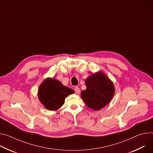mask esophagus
Returning <instances> with one entry per match:
<instances>
[{"instance_id":"34e87169","label":"esophagus","mask_w":153,"mask_h":153,"mask_svg":"<svg viewBox=\"0 0 153 153\" xmlns=\"http://www.w3.org/2000/svg\"><path fill=\"white\" fill-rule=\"evenodd\" d=\"M75 92H76V94H79L80 92V90L79 87H77V86L76 87V88H75Z\"/></svg>"}]
</instances>
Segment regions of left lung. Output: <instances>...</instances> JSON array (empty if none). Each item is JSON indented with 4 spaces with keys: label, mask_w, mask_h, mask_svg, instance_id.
<instances>
[{
    "label": "left lung",
    "mask_w": 153,
    "mask_h": 153,
    "mask_svg": "<svg viewBox=\"0 0 153 153\" xmlns=\"http://www.w3.org/2000/svg\"><path fill=\"white\" fill-rule=\"evenodd\" d=\"M86 88L81 91V97L91 110L98 111L112 100L115 88L113 82L103 72L98 71L85 80Z\"/></svg>",
    "instance_id": "8db88e82"
}]
</instances>
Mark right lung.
Wrapping results in <instances>:
<instances>
[{"label":"right lung","mask_w":153,"mask_h":153,"mask_svg":"<svg viewBox=\"0 0 153 153\" xmlns=\"http://www.w3.org/2000/svg\"><path fill=\"white\" fill-rule=\"evenodd\" d=\"M74 93L73 90L64 86L58 80L48 77L40 85L37 95L46 109L56 111L64 104L65 98Z\"/></svg>","instance_id":"add662e5"}]
</instances>
